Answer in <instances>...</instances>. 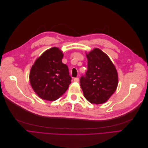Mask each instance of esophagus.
Returning <instances> with one entry per match:
<instances>
[{"label":"esophagus","mask_w":148,"mask_h":148,"mask_svg":"<svg viewBox=\"0 0 148 148\" xmlns=\"http://www.w3.org/2000/svg\"><path fill=\"white\" fill-rule=\"evenodd\" d=\"M73 80H74L75 82H78L79 79L78 78H75L73 79Z\"/></svg>","instance_id":"1"}]
</instances>
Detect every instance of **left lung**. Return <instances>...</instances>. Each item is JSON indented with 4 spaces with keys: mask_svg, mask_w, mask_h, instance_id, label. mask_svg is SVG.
Masks as SVG:
<instances>
[{
    "mask_svg": "<svg viewBox=\"0 0 148 148\" xmlns=\"http://www.w3.org/2000/svg\"><path fill=\"white\" fill-rule=\"evenodd\" d=\"M88 70L80 78L84 97L91 103L101 104L113 95L118 86V74L104 52L95 48L88 54Z\"/></svg>",
    "mask_w": 148,
    "mask_h": 148,
    "instance_id": "8db88e82",
    "label": "left lung"
}]
</instances>
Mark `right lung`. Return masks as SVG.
I'll list each match as a JSON object with an SVG mask.
<instances>
[{
  "mask_svg": "<svg viewBox=\"0 0 148 148\" xmlns=\"http://www.w3.org/2000/svg\"><path fill=\"white\" fill-rule=\"evenodd\" d=\"M63 57L59 48L52 47L44 52L31 67L30 84L42 99L52 101L59 99L71 83L68 66L62 62Z\"/></svg>",
  "mask_w": 148,
  "mask_h": 148,
  "instance_id": "right-lung-1",
  "label": "right lung"
}]
</instances>
